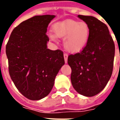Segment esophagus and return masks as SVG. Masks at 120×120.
I'll return each mask as SVG.
<instances>
[{
	"mask_svg": "<svg viewBox=\"0 0 120 120\" xmlns=\"http://www.w3.org/2000/svg\"><path fill=\"white\" fill-rule=\"evenodd\" d=\"M64 60H65V63L67 64L68 63V55L67 53H64Z\"/></svg>",
	"mask_w": 120,
	"mask_h": 120,
	"instance_id": "obj_1",
	"label": "esophagus"
}]
</instances>
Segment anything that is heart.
<instances>
[{
  "mask_svg": "<svg viewBox=\"0 0 120 120\" xmlns=\"http://www.w3.org/2000/svg\"><path fill=\"white\" fill-rule=\"evenodd\" d=\"M56 35L50 33L49 38L57 42L56 36L64 38V46L71 52H78L83 49L87 44L90 36V29L87 23L75 20H65L57 23L53 26Z\"/></svg>",
  "mask_w": 120,
  "mask_h": 120,
  "instance_id": "obj_1",
  "label": "heart"
}]
</instances>
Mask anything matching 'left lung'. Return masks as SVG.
I'll return each instance as SVG.
<instances>
[{
    "mask_svg": "<svg viewBox=\"0 0 120 120\" xmlns=\"http://www.w3.org/2000/svg\"><path fill=\"white\" fill-rule=\"evenodd\" d=\"M87 24L90 36L82 51L68 56L71 80L76 92L87 97L105 88L112 73L115 45L107 26L92 16L78 15Z\"/></svg>",
    "mask_w": 120,
    "mask_h": 120,
    "instance_id": "1",
    "label": "left lung"
}]
</instances>
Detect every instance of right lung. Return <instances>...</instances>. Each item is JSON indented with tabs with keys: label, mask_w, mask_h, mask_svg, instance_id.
Returning <instances> with one entry per match:
<instances>
[{
	"label": "right lung",
	"mask_w": 120,
	"mask_h": 120,
	"mask_svg": "<svg viewBox=\"0 0 120 120\" xmlns=\"http://www.w3.org/2000/svg\"><path fill=\"white\" fill-rule=\"evenodd\" d=\"M55 15H38L13 30L6 47L9 73L15 86L31 100L47 96L65 64L63 52L47 49V28Z\"/></svg>",
	"instance_id": "right-lung-1"
}]
</instances>
